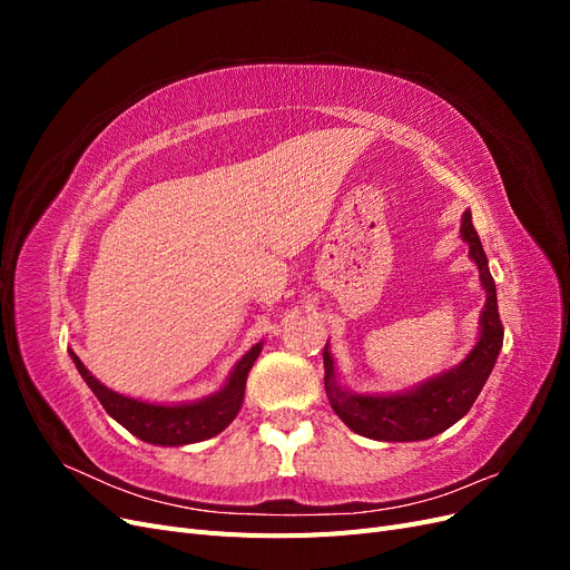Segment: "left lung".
Segmentation results:
<instances>
[{
  "instance_id": "1",
  "label": "left lung",
  "mask_w": 570,
  "mask_h": 570,
  "mask_svg": "<svg viewBox=\"0 0 570 570\" xmlns=\"http://www.w3.org/2000/svg\"><path fill=\"white\" fill-rule=\"evenodd\" d=\"M461 235L471 247V258L478 264L480 281L488 289V302L480 318V340L459 368L444 373L435 377V381H430L406 394H350L340 390L333 381L335 366L325 344L323 364L327 400H331V406L335 409L337 416L347 423L354 433L385 442H413L433 438L471 411L482 385H485L490 377L504 342V325L502 318H499L497 287L488 271V256L482 252L480 237L473 228L471 212L463 214Z\"/></svg>"
}]
</instances>
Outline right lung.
<instances>
[{
  "label": "right lung",
  "instance_id": "right-lung-1",
  "mask_svg": "<svg viewBox=\"0 0 570 570\" xmlns=\"http://www.w3.org/2000/svg\"><path fill=\"white\" fill-rule=\"evenodd\" d=\"M258 352H262V344H256V347H252L243 356V361L235 366L228 385L218 394L197 404H180V406L145 404V402L130 400V396L116 394L99 381H95L90 371L80 364V358L73 352L71 356L76 361L78 373L82 375V381L90 385V390L97 394V400L107 409L111 419H116L126 430H130L135 438H140L149 444L178 446V444L202 442L206 438L218 435L220 430L237 416L239 406H243L247 373L254 366Z\"/></svg>",
  "mask_w": 570,
  "mask_h": 570
}]
</instances>
